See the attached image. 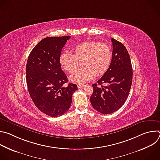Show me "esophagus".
<instances>
[{"label": "esophagus", "mask_w": 160, "mask_h": 160, "mask_svg": "<svg viewBox=\"0 0 160 160\" xmlns=\"http://www.w3.org/2000/svg\"><path fill=\"white\" fill-rule=\"evenodd\" d=\"M84 86H85V84H78V88H82V87H83Z\"/></svg>", "instance_id": "esophagus-1"}]
</instances>
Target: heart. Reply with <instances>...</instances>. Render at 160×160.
<instances>
[{
    "mask_svg": "<svg viewBox=\"0 0 160 160\" xmlns=\"http://www.w3.org/2000/svg\"><path fill=\"white\" fill-rule=\"evenodd\" d=\"M71 54L64 52L59 56V61L64 70L72 73L82 62L83 68L74 72L69 77L71 82L82 84L97 77L104 75L110 66L112 51L105 43L97 41L83 42L72 48Z\"/></svg>",
    "mask_w": 160,
    "mask_h": 160,
    "instance_id": "b5f03b06",
    "label": "heart"
}]
</instances>
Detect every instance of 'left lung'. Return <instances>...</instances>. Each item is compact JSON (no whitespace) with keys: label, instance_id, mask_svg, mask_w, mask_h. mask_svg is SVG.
<instances>
[{"label":"left lung","instance_id":"left-lung-1","mask_svg":"<svg viewBox=\"0 0 160 160\" xmlns=\"http://www.w3.org/2000/svg\"><path fill=\"white\" fill-rule=\"evenodd\" d=\"M111 42L112 56L110 66L97 83L92 85L94 91L90 98L93 108L104 115L115 112L124 104L132 83V64L126 48L113 38ZM104 82L106 86L102 85Z\"/></svg>","mask_w":160,"mask_h":160}]
</instances>
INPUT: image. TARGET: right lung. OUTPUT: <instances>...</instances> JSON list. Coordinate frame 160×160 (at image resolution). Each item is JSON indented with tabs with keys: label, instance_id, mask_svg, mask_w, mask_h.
<instances>
[{
	"label": "right lung",
	"instance_id": "obj_1",
	"mask_svg": "<svg viewBox=\"0 0 160 160\" xmlns=\"http://www.w3.org/2000/svg\"><path fill=\"white\" fill-rule=\"evenodd\" d=\"M70 36L49 37L40 41L27 62L26 78L30 96L36 107L51 117L62 115L71 106L77 85L68 82L59 61Z\"/></svg>",
	"mask_w": 160,
	"mask_h": 160
}]
</instances>
